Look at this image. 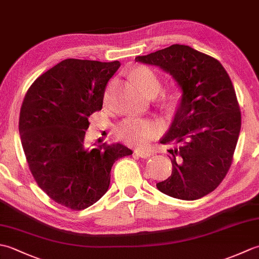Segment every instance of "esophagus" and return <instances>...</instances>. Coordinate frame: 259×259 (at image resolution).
<instances>
[{"mask_svg":"<svg viewBox=\"0 0 259 259\" xmlns=\"http://www.w3.org/2000/svg\"><path fill=\"white\" fill-rule=\"evenodd\" d=\"M136 153H137V155H138L139 157H141V158H149L150 156H152L151 151L141 149V148H139V149H136Z\"/></svg>","mask_w":259,"mask_h":259,"instance_id":"obj_1","label":"esophagus"}]
</instances>
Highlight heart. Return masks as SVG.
<instances>
[{
	"mask_svg": "<svg viewBox=\"0 0 259 259\" xmlns=\"http://www.w3.org/2000/svg\"><path fill=\"white\" fill-rule=\"evenodd\" d=\"M133 75L141 87V89L148 96L152 95V93H157L160 89V81H159L157 74L150 68L140 65V67H137L133 70ZM178 96V91L174 89L169 92L168 99L170 101H175ZM109 100L110 89H108L106 96H104V102L108 103ZM162 124L158 121L131 117L122 120L115 126V135H117L118 139L126 142V144L146 146L155 137L160 135L162 133Z\"/></svg>",
	"mask_w": 259,
	"mask_h": 259,
	"instance_id": "b5f03b06",
	"label": "heart"
}]
</instances>
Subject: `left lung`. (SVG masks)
<instances>
[{
    "label": "left lung",
    "mask_w": 259,
    "mask_h": 259,
    "mask_svg": "<svg viewBox=\"0 0 259 259\" xmlns=\"http://www.w3.org/2000/svg\"><path fill=\"white\" fill-rule=\"evenodd\" d=\"M136 61L166 71L183 91L160 140L178 145L168 150L172 172L157 188L177 199H199L221 185L232 166L241 126L232 80L218 60L188 46H170Z\"/></svg>",
    "instance_id": "obj_1"
}]
</instances>
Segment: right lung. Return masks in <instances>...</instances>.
Here are the masks:
<instances>
[{"label":"right lung","mask_w":259,"mask_h":259,"mask_svg":"<svg viewBox=\"0 0 259 259\" xmlns=\"http://www.w3.org/2000/svg\"><path fill=\"white\" fill-rule=\"evenodd\" d=\"M119 61L67 59L33 82L22 103L19 133L30 171L52 200L73 210L106 194L118 159L133 155L121 144L84 145L89 117L102 109Z\"/></svg>","instance_id":"add662e5"}]
</instances>
